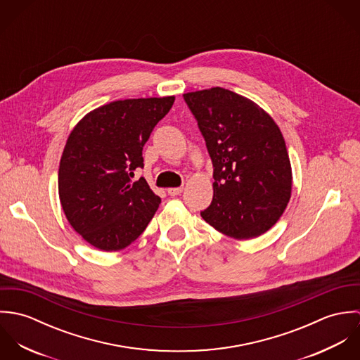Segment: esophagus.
Here are the masks:
<instances>
[{
    "label": "esophagus",
    "mask_w": 360,
    "mask_h": 360,
    "mask_svg": "<svg viewBox=\"0 0 360 360\" xmlns=\"http://www.w3.org/2000/svg\"><path fill=\"white\" fill-rule=\"evenodd\" d=\"M181 191H183V187H170V188H167V194L172 195V197L181 194Z\"/></svg>",
    "instance_id": "obj_1"
}]
</instances>
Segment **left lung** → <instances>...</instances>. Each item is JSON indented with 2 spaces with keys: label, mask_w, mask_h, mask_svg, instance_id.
Segmentation results:
<instances>
[{
  "label": "left lung",
  "mask_w": 360,
  "mask_h": 360,
  "mask_svg": "<svg viewBox=\"0 0 360 360\" xmlns=\"http://www.w3.org/2000/svg\"><path fill=\"white\" fill-rule=\"evenodd\" d=\"M183 97L213 163V200L202 219L236 240L262 236L291 198V162L278 126L254 101L221 87Z\"/></svg>",
  "instance_id": "1"
}]
</instances>
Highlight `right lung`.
<instances>
[{
    "instance_id": "1",
    "label": "right lung",
    "mask_w": 360,
    "mask_h": 360,
    "mask_svg": "<svg viewBox=\"0 0 360 360\" xmlns=\"http://www.w3.org/2000/svg\"><path fill=\"white\" fill-rule=\"evenodd\" d=\"M174 97L120 100L89 112L70 131L59 162L58 191L70 226L89 244L113 252L136 241L160 204L146 179L143 147Z\"/></svg>"
}]
</instances>
